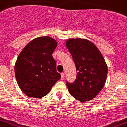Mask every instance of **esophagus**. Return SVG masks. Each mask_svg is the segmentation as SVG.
<instances>
[{
	"instance_id": "esophagus-1",
	"label": "esophagus",
	"mask_w": 127,
	"mask_h": 127,
	"mask_svg": "<svg viewBox=\"0 0 127 127\" xmlns=\"http://www.w3.org/2000/svg\"><path fill=\"white\" fill-rule=\"evenodd\" d=\"M64 73H61V80H64Z\"/></svg>"
}]
</instances>
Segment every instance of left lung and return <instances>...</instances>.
Wrapping results in <instances>:
<instances>
[{"label":"left lung","mask_w":127,"mask_h":127,"mask_svg":"<svg viewBox=\"0 0 127 127\" xmlns=\"http://www.w3.org/2000/svg\"><path fill=\"white\" fill-rule=\"evenodd\" d=\"M66 46L76 66V79L66 82L68 92L81 102L89 101L97 95L106 83L108 67L98 48L85 38H69Z\"/></svg>","instance_id":"1"}]
</instances>
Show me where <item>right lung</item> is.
Returning <instances> with one entry per match:
<instances>
[{
    "label": "right lung",
    "mask_w": 127,
    "mask_h": 127,
    "mask_svg": "<svg viewBox=\"0 0 127 127\" xmlns=\"http://www.w3.org/2000/svg\"><path fill=\"white\" fill-rule=\"evenodd\" d=\"M57 40L50 36L36 38L18 55L14 72L18 87L29 97L42 98L61 79L53 53Z\"/></svg>",
    "instance_id": "right-lung-1"
}]
</instances>
